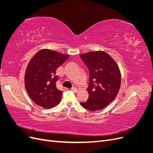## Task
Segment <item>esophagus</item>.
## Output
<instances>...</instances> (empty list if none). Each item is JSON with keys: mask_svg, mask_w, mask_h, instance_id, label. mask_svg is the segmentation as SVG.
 I'll list each match as a JSON object with an SVG mask.
<instances>
[{"mask_svg": "<svg viewBox=\"0 0 153 153\" xmlns=\"http://www.w3.org/2000/svg\"><path fill=\"white\" fill-rule=\"evenodd\" d=\"M71 91H73V92H75V93H76V92H77V89H76V87H73V88H71Z\"/></svg>", "mask_w": 153, "mask_h": 153, "instance_id": "34e87169", "label": "esophagus"}]
</instances>
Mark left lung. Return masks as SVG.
I'll list each match as a JSON object with an SVG mask.
<instances>
[{"label": "left lung", "mask_w": 153, "mask_h": 153, "mask_svg": "<svg viewBox=\"0 0 153 153\" xmlns=\"http://www.w3.org/2000/svg\"><path fill=\"white\" fill-rule=\"evenodd\" d=\"M89 71V98L80 105L84 108L96 111L104 108L115 98L120 89L121 75L117 63L103 51L80 55Z\"/></svg>", "instance_id": "1"}]
</instances>
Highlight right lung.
Segmentation results:
<instances>
[{
	"label": "right lung",
	"instance_id": "1",
	"mask_svg": "<svg viewBox=\"0 0 153 153\" xmlns=\"http://www.w3.org/2000/svg\"><path fill=\"white\" fill-rule=\"evenodd\" d=\"M68 57V55L43 49L30 59L25 71V86L36 104L51 108L60 103L62 91L56 87V70Z\"/></svg>",
	"mask_w": 153,
	"mask_h": 153
}]
</instances>
